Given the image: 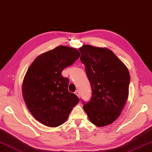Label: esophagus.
Instances as JSON below:
<instances>
[{"label":"esophagus","mask_w":152,"mask_h":152,"mask_svg":"<svg viewBox=\"0 0 152 152\" xmlns=\"http://www.w3.org/2000/svg\"><path fill=\"white\" fill-rule=\"evenodd\" d=\"M75 94H76V96H78V97H80V92H79V91H78V90H76V91H75Z\"/></svg>","instance_id":"1"}]
</instances>
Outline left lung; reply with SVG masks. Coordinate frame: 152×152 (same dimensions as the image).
<instances>
[{"label": "left lung", "mask_w": 152, "mask_h": 152, "mask_svg": "<svg viewBox=\"0 0 152 152\" xmlns=\"http://www.w3.org/2000/svg\"><path fill=\"white\" fill-rule=\"evenodd\" d=\"M79 50L92 91L91 99L82 102L83 109L91 123L107 126L119 117L126 103L130 82L129 70L108 49L84 45Z\"/></svg>", "instance_id": "1"}]
</instances>
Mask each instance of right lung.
Segmentation results:
<instances>
[{
    "instance_id": "obj_1",
    "label": "right lung",
    "mask_w": 152,
    "mask_h": 152,
    "mask_svg": "<svg viewBox=\"0 0 152 152\" xmlns=\"http://www.w3.org/2000/svg\"><path fill=\"white\" fill-rule=\"evenodd\" d=\"M76 49L58 46L35 59L27 71L22 94L35 119L47 126L63 124L79 98L68 90L69 80L62 76L64 68L80 57Z\"/></svg>"
}]
</instances>
